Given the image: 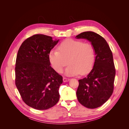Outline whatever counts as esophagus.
Here are the masks:
<instances>
[{"label":"esophagus","instance_id":"1","mask_svg":"<svg viewBox=\"0 0 129 129\" xmlns=\"http://www.w3.org/2000/svg\"><path fill=\"white\" fill-rule=\"evenodd\" d=\"M69 78H67V77H63V81L64 82H68L69 81Z\"/></svg>","mask_w":129,"mask_h":129}]
</instances>
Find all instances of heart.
<instances>
[{
  "label": "heart",
  "instance_id": "b5f03b06",
  "mask_svg": "<svg viewBox=\"0 0 129 129\" xmlns=\"http://www.w3.org/2000/svg\"><path fill=\"white\" fill-rule=\"evenodd\" d=\"M57 50H52L49 59L52 67L58 73H62L68 63L65 74L67 76L80 74L84 75L92 69L95 61V51L88 42L69 39L61 42Z\"/></svg>",
  "mask_w": 129,
  "mask_h": 129
}]
</instances>
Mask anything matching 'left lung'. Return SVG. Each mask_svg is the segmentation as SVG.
<instances>
[{"instance_id":"8db88e82","label":"left lung","mask_w":129,"mask_h":129,"mask_svg":"<svg viewBox=\"0 0 129 129\" xmlns=\"http://www.w3.org/2000/svg\"><path fill=\"white\" fill-rule=\"evenodd\" d=\"M76 38L91 42L96 55L91 71L79 80L77 100L87 108H97L107 102L114 91L116 69L112 53L106 40L95 32H84Z\"/></svg>"}]
</instances>
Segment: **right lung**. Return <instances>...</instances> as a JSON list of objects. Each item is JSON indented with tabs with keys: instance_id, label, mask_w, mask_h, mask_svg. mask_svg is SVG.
Listing matches in <instances>:
<instances>
[{
	"instance_id": "right-lung-1",
	"label": "right lung",
	"mask_w": 129,
	"mask_h": 129,
	"mask_svg": "<svg viewBox=\"0 0 129 129\" xmlns=\"http://www.w3.org/2000/svg\"><path fill=\"white\" fill-rule=\"evenodd\" d=\"M59 40L35 34L22 42L15 62V85L22 101L37 110L54 106L60 99L58 92L62 76L50 66L49 53Z\"/></svg>"
}]
</instances>
